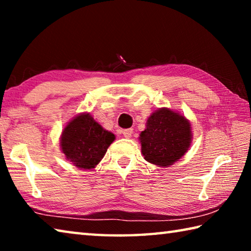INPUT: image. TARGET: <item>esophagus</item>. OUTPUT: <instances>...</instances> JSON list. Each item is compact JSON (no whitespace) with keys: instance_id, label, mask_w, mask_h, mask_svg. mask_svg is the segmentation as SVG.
I'll return each mask as SVG.
<instances>
[{"instance_id":"34e87169","label":"esophagus","mask_w":251,"mask_h":251,"mask_svg":"<svg viewBox=\"0 0 251 251\" xmlns=\"http://www.w3.org/2000/svg\"><path fill=\"white\" fill-rule=\"evenodd\" d=\"M122 133H123V135H124V137L129 138V137H131V134H133V129H131V128H127V129L123 130Z\"/></svg>"}]
</instances>
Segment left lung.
<instances>
[{"label": "left lung", "instance_id": "1", "mask_svg": "<svg viewBox=\"0 0 251 251\" xmlns=\"http://www.w3.org/2000/svg\"><path fill=\"white\" fill-rule=\"evenodd\" d=\"M190 128L184 116L171 109L160 108L152 113L139 137L144 158L160 167L173 165L188 151Z\"/></svg>", "mask_w": 251, "mask_h": 251}]
</instances>
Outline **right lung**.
Listing matches in <instances>:
<instances>
[{"instance_id": "right-lung-1", "label": "right lung", "mask_w": 251, "mask_h": 251, "mask_svg": "<svg viewBox=\"0 0 251 251\" xmlns=\"http://www.w3.org/2000/svg\"><path fill=\"white\" fill-rule=\"evenodd\" d=\"M114 139L115 135L105 130L90 114H82L63 130L61 146L74 166L91 169L101 160Z\"/></svg>"}]
</instances>
